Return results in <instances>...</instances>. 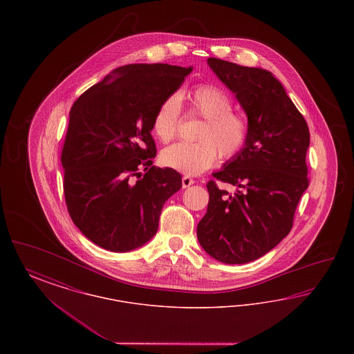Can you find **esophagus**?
I'll return each mask as SVG.
<instances>
[{
  "label": "esophagus",
  "mask_w": 354,
  "mask_h": 354,
  "mask_svg": "<svg viewBox=\"0 0 354 354\" xmlns=\"http://www.w3.org/2000/svg\"><path fill=\"white\" fill-rule=\"evenodd\" d=\"M195 183V180L191 178V176H188V175H185L183 178H182V187L183 188H188L189 185H192Z\"/></svg>",
  "instance_id": "esophagus-1"
}]
</instances>
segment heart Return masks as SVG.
Here are the masks:
<instances>
[{
	"label": "heart",
	"instance_id": "heart-1",
	"mask_svg": "<svg viewBox=\"0 0 354 354\" xmlns=\"http://www.w3.org/2000/svg\"><path fill=\"white\" fill-rule=\"evenodd\" d=\"M189 111L202 117L194 143H175L160 155L162 163L185 175H199L211 169L219 155L230 160L243 151L250 136L248 122L236 114L232 100L215 84H199L187 93ZM182 103L171 94L158 106L152 118V131L163 143L172 140L179 130Z\"/></svg>",
	"mask_w": 354,
	"mask_h": 354
}]
</instances>
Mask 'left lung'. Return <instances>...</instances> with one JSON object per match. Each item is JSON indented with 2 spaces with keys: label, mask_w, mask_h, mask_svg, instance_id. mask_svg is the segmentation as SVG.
I'll return each mask as SVG.
<instances>
[{
  "label": "left lung",
  "mask_w": 354,
  "mask_h": 354,
  "mask_svg": "<svg viewBox=\"0 0 354 354\" xmlns=\"http://www.w3.org/2000/svg\"><path fill=\"white\" fill-rule=\"evenodd\" d=\"M248 117L245 147L212 174L236 185L232 196L207 183L209 202L198 224L203 250L225 264H245L270 252L293 225L308 188L309 129L273 74L218 58L207 59Z\"/></svg>",
  "instance_id": "obj_1"
}]
</instances>
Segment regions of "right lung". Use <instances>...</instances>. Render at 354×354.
Here are the masks:
<instances>
[{
  "instance_id": "obj_1",
  "label": "right lung",
  "mask_w": 354,
  "mask_h": 354,
  "mask_svg": "<svg viewBox=\"0 0 354 354\" xmlns=\"http://www.w3.org/2000/svg\"><path fill=\"white\" fill-rule=\"evenodd\" d=\"M191 71L124 65L87 88L70 110L61 155L68 215L104 250L127 252L150 241L165 203L182 188L178 171L152 166V118Z\"/></svg>"
}]
</instances>
